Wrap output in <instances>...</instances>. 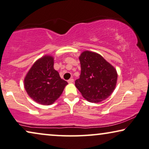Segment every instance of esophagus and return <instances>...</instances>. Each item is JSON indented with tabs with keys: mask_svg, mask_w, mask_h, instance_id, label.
<instances>
[{
	"mask_svg": "<svg viewBox=\"0 0 149 149\" xmlns=\"http://www.w3.org/2000/svg\"><path fill=\"white\" fill-rule=\"evenodd\" d=\"M68 83H70V84H71V83H73L74 81V79H73V78H70V79H68Z\"/></svg>",
	"mask_w": 149,
	"mask_h": 149,
	"instance_id": "obj_1",
	"label": "esophagus"
}]
</instances>
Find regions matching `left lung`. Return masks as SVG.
Instances as JSON below:
<instances>
[{"label": "left lung", "instance_id": "8db88e82", "mask_svg": "<svg viewBox=\"0 0 149 149\" xmlns=\"http://www.w3.org/2000/svg\"><path fill=\"white\" fill-rule=\"evenodd\" d=\"M81 74L75 85L84 98L91 102L102 101L116 88L117 74L111 65L97 53L84 51L79 56Z\"/></svg>", "mask_w": 149, "mask_h": 149}]
</instances>
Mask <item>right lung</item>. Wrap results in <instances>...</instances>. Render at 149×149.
Masks as SVG:
<instances>
[{"mask_svg":"<svg viewBox=\"0 0 149 149\" xmlns=\"http://www.w3.org/2000/svg\"><path fill=\"white\" fill-rule=\"evenodd\" d=\"M53 65L52 56H43L33 65L24 79V86L28 95L44 105L53 104L68 84L61 78L58 72L54 70Z\"/></svg>","mask_w":149,"mask_h":149,"instance_id":"right-lung-1","label":"right lung"}]
</instances>
